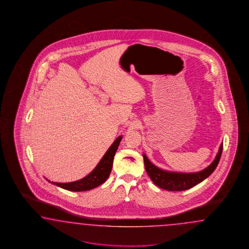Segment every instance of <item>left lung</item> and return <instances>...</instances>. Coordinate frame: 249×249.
Returning <instances> with one entry per match:
<instances>
[{
	"instance_id": "left-lung-1",
	"label": "left lung",
	"mask_w": 249,
	"mask_h": 249,
	"mask_svg": "<svg viewBox=\"0 0 249 249\" xmlns=\"http://www.w3.org/2000/svg\"><path fill=\"white\" fill-rule=\"evenodd\" d=\"M223 151V143L220 145L218 153L213 161L207 168L198 173L183 174V173H173L167 172L152 164L147 156L143 154L144 165L148 175L150 176L151 181H153L160 188L164 189L167 191H184L196 186V184L205 180L209 177L215 168L217 167L219 160Z\"/></svg>"
}]
</instances>
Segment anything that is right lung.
Returning <instances> with one entry per match:
<instances>
[{"label": "right lung", "instance_id": "right-lung-1", "mask_svg": "<svg viewBox=\"0 0 249 249\" xmlns=\"http://www.w3.org/2000/svg\"><path fill=\"white\" fill-rule=\"evenodd\" d=\"M121 139H122V136L118 137V139L107 151L103 158L100 160L98 165L96 166V168L88 176H86L81 180L73 181V182H67V183L53 182V184L68 191L82 192V191H89L91 189L96 188L98 185L105 182L111 172L112 165H113L114 156L118 150Z\"/></svg>", "mask_w": 249, "mask_h": 249}]
</instances>
